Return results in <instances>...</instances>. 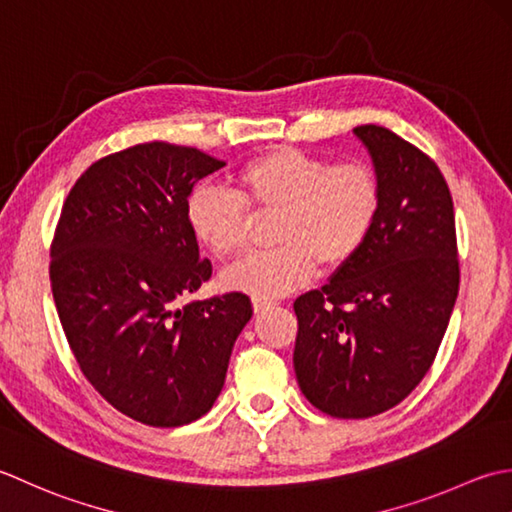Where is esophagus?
I'll return each mask as SVG.
<instances>
[{
  "label": "esophagus",
  "mask_w": 512,
  "mask_h": 512,
  "mask_svg": "<svg viewBox=\"0 0 512 512\" xmlns=\"http://www.w3.org/2000/svg\"><path fill=\"white\" fill-rule=\"evenodd\" d=\"M252 305H254V311L256 314H260V311H265L271 307V300H265V298H252Z\"/></svg>",
  "instance_id": "34e87169"
}]
</instances>
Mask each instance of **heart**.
Returning a JSON list of instances; mask_svg holds the SVG:
<instances>
[{"mask_svg": "<svg viewBox=\"0 0 512 512\" xmlns=\"http://www.w3.org/2000/svg\"><path fill=\"white\" fill-rule=\"evenodd\" d=\"M236 194L201 185L185 201L192 236L216 258L245 247L249 216L276 214L271 252L227 267L223 287L254 298H280L305 285L316 265L340 269L360 254L378 221L382 190L367 163L331 165L294 148H274L245 163Z\"/></svg>", "mask_w": 512, "mask_h": 512, "instance_id": "obj_1", "label": "heart"}]
</instances>
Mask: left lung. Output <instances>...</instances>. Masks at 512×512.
Instances as JSON below:
<instances>
[{
	"instance_id": "obj_1",
	"label": "left lung",
	"mask_w": 512,
	"mask_h": 512,
	"mask_svg": "<svg viewBox=\"0 0 512 512\" xmlns=\"http://www.w3.org/2000/svg\"><path fill=\"white\" fill-rule=\"evenodd\" d=\"M353 134L378 174V221L351 263L294 302L298 387L344 420L389 411L422 382L460 289L453 198L440 168L380 125Z\"/></svg>"
}]
</instances>
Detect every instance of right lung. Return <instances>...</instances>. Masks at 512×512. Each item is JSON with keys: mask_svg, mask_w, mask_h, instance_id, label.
I'll use <instances>...</instances> for the list:
<instances>
[{"mask_svg": "<svg viewBox=\"0 0 512 512\" xmlns=\"http://www.w3.org/2000/svg\"><path fill=\"white\" fill-rule=\"evenodd\" d=\"M223 165L163 141L110 154L72 187L52 241V296L83 375L148 426L172 429L212 409L254 314L238 291L176 307L212 276L185 201Z\"/></svg>", "mask_w": 512, "mask_h": 512, "instance_id": "obj_1", "label": "right lung"}]
</instances>
